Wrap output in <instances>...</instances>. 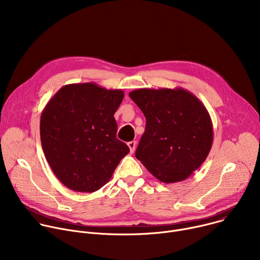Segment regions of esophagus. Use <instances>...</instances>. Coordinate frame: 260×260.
<instances>
[{
	"instance_id": "esophagus-1",
	"label": "esophagus",
	"mask_w": 260,
	"mask_h": 260,
	"mask_svg": "<svg viewBox=\"0 0 260 260\" xmlns=\"http://www.w3.org/2000/svg\"><path fill=\"white\" fill-rule=\"evenodd\" d=\"M136 145H137V142L136 141H131L127 143V146L129 147V150H131V153H134L135 149H136Z\"/></svg>"
}]
</instances>
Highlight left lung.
<instances>
[{
    "label": "left lung",
    "instance_id": "obj_1",
    "mask_svg": "<svg viewBox=\"0 0 260 260\" xmlns=\"http://www.w3.org/2000/svg\"><path fill=\"white\" fill-rule=\"evenodd\" d=\"M146 118L136 157L164 183L187 179L206 160L213 124L204 104L183 88H140L128 93Z\"/></svg>",
    "mask_w": 260,
    "mask_h": 260
}]
</instances>
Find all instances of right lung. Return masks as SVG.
Returning <instances> with one entry per match:
<instances>
[{"label": "right lung", "instance_id": "obj_1", "mask_svg": "<svg viewBox=\"0 0 260 260\" xmlns=\"http://www.w3.org/2000/svg\"><path fill=\"white\" fill-rule=\"evenodd\" d=\"M123 98L121 89L93 82L67 84L42 111L43 152L56 178L71 190H99L129 152L116 138L114 114Z\"/></svg>", "mask_w": 260, "mask_h": 260}]
</instances>
